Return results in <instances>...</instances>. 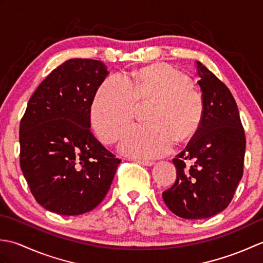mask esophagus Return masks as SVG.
Wrapping results in <instances>:
<instances>
[{"instance_id":"obj_1","label":"esophagus","mask_w":263,"mask_h":263,"mask_svg":"<svg viewBox=\"0 0 263 263\" xmlns=\"http://www.w3.org/2000/svg\"><path fill=\"white\" fill-rule=\"evenodd\" d=\"M135 161H137V163H139V164H141V165H143V166H153L155 163L154 161H152V160H147V159H141V158H136V159H133Z\"/></svg>"}]
</instances>
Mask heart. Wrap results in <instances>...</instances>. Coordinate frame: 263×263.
I'll list each match as a JSON object with an SVG mask.
<instances>
[{"label": "heart", "instance_id": "obj_1", "mask_svg": "<svg viewBox=\"0 0 263 263\" xmlns=\"http://www.w3.org/2000/svg\"><path fill=\"white\" fill-rule=\"evenodd\" d=\"M152 102L146 124L128 128L120 152L135 158H157L168 153L175 140L186 141L199 130L203 98L190 79L168 65L139 70L127 79L110 76L99 87L90 108L92 125L105 143H113L130 124L138 105Z\"/></svg>", "mask_w": 263, "mask_h": 263}]
</instances>
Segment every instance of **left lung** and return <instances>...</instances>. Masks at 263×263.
Here are the masks:
<instances>
[{"mask_svg":"<svg viewBox=\"0 0 263 263\" xmlns=\"http://www.w3.org/2000/svg\"><path fill=\"white\" fill-rule=\"evenodd\" d=\"M203 116L186 148L173 159L176 181L163 192L168 209L185 219L219 214L243 176L245 135L235 99L224 83L197 62Z\"/></svg>","mask_w":263,"mask_h":263,"instance_id":"left-lung-1","label":"left lung"}]
</instances>
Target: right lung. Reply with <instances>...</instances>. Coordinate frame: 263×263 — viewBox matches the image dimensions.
Wrapping results in <instances>:
<instances>
[{
  "mask_svg": "<svg viewBox=\"0 0 263 263\" xmlns=\"http://www.w3.org/2000/svg\"><path fill=\"white\" fill-rule=\"evenodd\" d=\"M102 61L71 59L53 70L20 122V166L37 202L77 216L102 202L119 158L90 132V108L108 76Z\"/></svg>",
  "mask_w": 263,
  "mask_h": 263,
  "instance_id": "add662e5",
  "label": "right lung"
}]
</instances>
